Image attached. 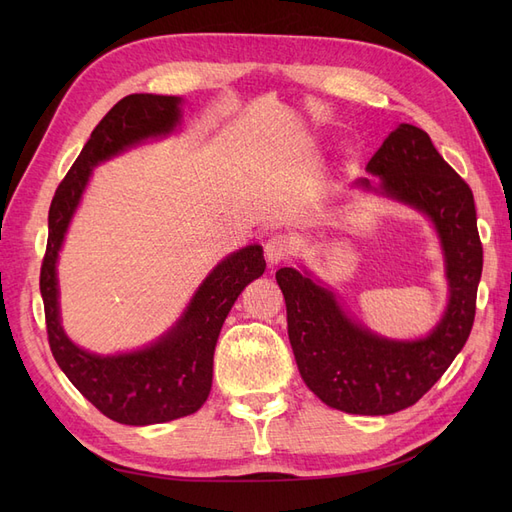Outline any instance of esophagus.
Segmentation results:
<instances>
[{"instance_id":"34e87169","label":"esophagus","mask_w":512,"mask_h":512,"mask_svg":"<svg viewBox=\"0 0 512 512\" xmlns=\"http://www.w3.org/2000/svg\"><path fill=\"white\" fill-rule=\"evenodd\" d=\"M290 250H292V241L286 235H280V232H277V235L269 237V241L265 243V258L273 267V265H277V262L286 260Z\"/></svg>"}]
</instances>
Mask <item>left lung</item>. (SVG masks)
<instances>
[{
    "label": "left lung",
    "instance_id": "left-lung-1",
    "mask_svg": "<svg viewBox=\"0 0 512 512\" xmlns=\"http://www.w3.org/2000/svg\"><path fill=\"white\" fill-rule=\"evenodd\" d=\"M365 170L380 181L361 177L352 188L421 211L438 232L448 303L436 327L418 339L382 337L352 320L335 292L309 271L284 267L275 280L307 389L335 410L380 416L414 406L468 342L483 245L470 185L444 162L425 130L399 123Z\"/></svg>",
    "mask_w": 512,
    "mask_h": 512
}]
</instances>
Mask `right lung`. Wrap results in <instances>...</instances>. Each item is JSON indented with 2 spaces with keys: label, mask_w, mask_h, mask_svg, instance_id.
Returning a JSON list of instances; mask_svg holds the SVG:
<instances>
[{
  "label": "right lung",
  "mask_w": 512,
  "mask_h": 512,
  "mask_svg": "<svg viewBox=\"0 0 512 512\" xmlns=\"http://www.w3.org/2000/svg\"><path fill=\"white\" fill-rule=\"evenodd\" d=\"M181 98L132 94L119 100L91 132L81 156L59 183L49 209V241L40 269L46 333L57 365L104 416L121 425H156L194 414L213 380V352L241 290L265 273L260 245L228 254L198 286L179 320L156 342L121 354L76 346L61 327L57 258L94 166L151 138L173 134Z\"/></svg>",
  "instance_id": "obj_1"
}]
</instances>
